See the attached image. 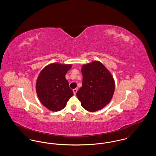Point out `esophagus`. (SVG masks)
<instances>
[{
  "label": "esophagus",
  "instance_id": "obj_1",
  "mask_svg": "<svg viewBox=\"0 0 156 156\" xmlns=\"http://www.w3.org/2000/svg\"><path fill=\"white\" fill-rule=\"evenodd\" d=\"M77 89H73V92H74V94L75 95L76 94V92H77Z\"/></svg>",
  "mask_w": 156,
  "mask_h": 156
}]
</instances>
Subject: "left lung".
<instances>
[{
    "label": "left lung",
    "mask_w": 156,
    "mask_h": 156,
    "mask_svg": "<svg viewBox=\"0 0 156 156\" xmlns=\"http://www.w3.org/2000/svg\"><path fill=\"white\" fill-rule=\"evenodd\" d=\"M82 85L76 92L81 106L88 111H99L109 104L115 91L111 73L99 61L83 65Z\"/></svg>",
    "instance_id": "left-lung-1"
}]
</instances>
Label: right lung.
Wrapping results in <instances>:
<instances>
[{"mask_svg": "<svg viewBox=\"0 0 156 156\" xmlns=\"http://www.w3.org/2000/svg\"><path fill=\"white\" fill-rule=\"evenodd\" d=\"M71 67V64L52 63L44 68L38 76L37 96L41 104L51 111L63 109L73 95L66 79V74Z\"/></svg>", "mask_w": 156, "mask_h": 156, "instance_id": "1", "label": "right lung"}]
</instances>
